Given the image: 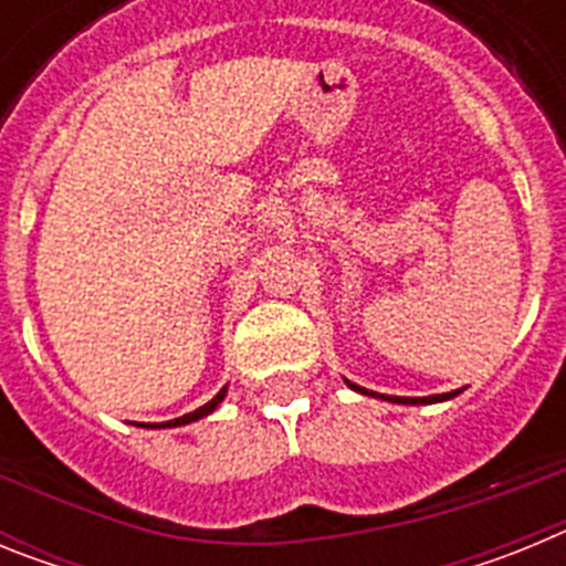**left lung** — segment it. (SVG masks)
Instances as JSON below:
<instances>
[{
  "instance_id": "left-lung-1",
  "label": "left lung",
  "mask_w": 566,
  "mask_h": 566,
  "mask_svg": "<svg viewBox=\"0 0 566 566\" xmlns=\"http://www.w3.org/2000/svg\"><path fill=\"white\" fill-rule=\"evenodd\" d=\"M345 385H348V388H354V391L365 394V397H379V399H388V402H399V405L442 402V399H451V397H457V394H462V391H451V394H433V397H388V394H374V391H368V388H359V385L348 382V379H345Z\"/></svg>"
}]
</instances>
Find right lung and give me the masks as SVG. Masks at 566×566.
Segmentation results:
<instances>
[{"label":"right lung","mask_w":566,"mask_h":566,"mask_svg":"<svg viewBox=\"0 0 566 566\" xmlns=\"http://www.w3.org/2000/svg\"><path fill=\"white\" fill-rule=\"evenodd\" d=\"M223 397H227V388H221V391L214 394V397L209 399L207 405H201V408H198V411H192V413H184V417H178V419H169V422H161V424H149V428H178V424H189V422H195V419H203V417H209V413H212L214 408H218V405L223 402Z\"/></svg>","instance_id":"add662e5"}]
</instances>
